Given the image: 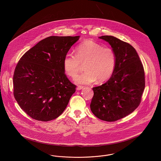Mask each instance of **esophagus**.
<instances>
[{
    "label": "esophagus",
    "instance_id": "obj_1",
    "mask_svg": "<svg viewBox=\"0 0 161 161\" xmlns=\"http://www.w3.org/2000/svg\"><path fill=\"white\" fill-rule=\"evenodd\" d=\"M84 87H83V86H78L77 87V89L78 91H80V90H81V89H83Z\"/></svg>",
    "mask_w": 161,
    "mask_h": 161
}]
</instances>
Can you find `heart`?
<instances>
[{
	"label": "heart",
	"instance_id": "1",
	"mask_svg": "<svg viewBox=\"0 0 161 161\" xmlns=\"http://www.w3.org/2000/svg\"><path fill=\"white\" fill-rule=\"evenodd\" d=\"M82 64L86 71L75 79L76 83L90 84L97 80L104 82L112 77L115 71L116 56L112 48L87 40L77 46L76 55L68 53L63 59L64 72L72 78L77 77Z\"/></svg>",
	"mask_w": 161,
	"mask_h": 161
}]
</instances>
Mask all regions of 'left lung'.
Here are the masks:
<instances>
[{"label":"left lung","instance_id":"obj_1","mask_svg":"<svg viewBox=\"0 0 161 161\" xmlns=\"http://www.w3.org/2000/svg\"><path fill=\"white\" fill-rule=\"evenodd\" d=\"M99 38L108 42L115 51L116 64L107 82L92 88L94 94L90 107L98 118L112 122L139 106L145 88V74L138 53L129 43L111 36Z\"/></svg>","mask_w":161,"mask_h":161}]
</instances>
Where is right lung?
<instances>
[{
  "mask_svg": "<svg viewBox=\"0 0 161 161\" xmlns=\"http://www.w3.org/2000/svg\"><path fill=\"white\" fill-rule=\"evenodd\" d=\"M80 36H50L21 57L13 76L14 96L32 118L49 121L67 107L76 86L66 77L63 59Z\"/></svg>",
  "mask_w": 161,
  "mask_h": 161,
  "instance_id": "obj_1",
  "label": "right lung"
}]
</instances>
